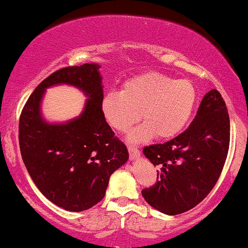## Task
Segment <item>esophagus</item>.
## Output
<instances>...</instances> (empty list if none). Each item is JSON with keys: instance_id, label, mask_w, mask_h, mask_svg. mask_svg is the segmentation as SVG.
I'll use <instances>...</instances> for the list:
<instances>
[{"instance_id": "obj_1", "label": "esophagus", "mask_w": 248, "mask_h": 248, "mask_svg": "<svg viewBox=\"0 0 248 248\" xmlns=\"http://www.w3.org/2000/svg\"><path fill=\"white\" fill-rule=\"evenodd\" d=\"M127 150H129V155H130V158H131V159H136V158H138V157L140 156V151L138 150L137 146L129 145Z\"/></svg>"}]
</instances>
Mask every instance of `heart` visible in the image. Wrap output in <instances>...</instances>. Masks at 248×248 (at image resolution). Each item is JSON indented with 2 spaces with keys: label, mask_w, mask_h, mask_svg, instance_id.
Returning <instances> with one entry per match:
<instances>
[{
  "label": "heart",
  "mask_w": 248,
  "mask_h": 248,
  "mask_svg": "<svg viewBox=\"0 0 248 248\" xmlns=\"http://www.w3.org/2000/svg\"><path fill=\"white\" fill-rule=\"evenodd\" d=\"M196 104V90L188 79H174L149 72L129 79L119 91L106 92L100 100L104 119L113 130L126 132L144 119L129 135L140 143L153 137L171 138L188 124Z\"/></svg>",
  "instance_id": "1"
}]
</instances>
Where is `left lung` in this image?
I'll return each mask as SVG.
<instances>
[{
	"instance_id": "1",
	"label": "left lung",
	"mask_w": 248,
	"mask_h": 248,
	"mask_svg": "<svg viewBox=\"0 0 248 248\" xmlns=\"http://www.w3.org/2000/svg\"><path fill=\"white\" fill-rule=\"evenodd\" d=\"M230 116L217 90L202 99L193 123L163 144L143 149L157 166V182L142 190L151 207L168 215L194 208L219 180L230 148Z\"/></svg>"
}]
</instances>
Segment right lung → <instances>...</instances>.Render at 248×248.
I'll return each mask as SVG.
<instances>
[{"instance_id": "right-lung-1", "label": "right lung", "mask_w": 248, "mask_h": 248, "mask_svg": "<svg viewBox=\"0 0 248 248\" xmlns=\"http://www.w3.org/2000/svg\"><path fill=\"white\" fill-rule=\"evenodd\" d=\"M98 63L61 68L40 82L18 123L21 156L31 180L49 201L70 212L86 210L105 196L112 172L129 159L123 142L104 119L102 76ZM66 83L89 98L79 117L52 124L42 118L46 89Z\"/></svg>"}]
</instances>
